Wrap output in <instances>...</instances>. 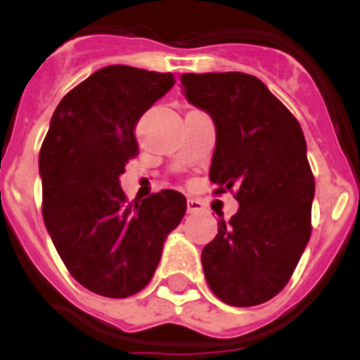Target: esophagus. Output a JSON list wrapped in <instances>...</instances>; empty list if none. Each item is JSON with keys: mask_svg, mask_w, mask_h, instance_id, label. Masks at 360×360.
Masks as SVG:
<instances>
[{"mask_svg": "<svg viewBox=\"0 0 360 360\" xmlns=\"http://www.w3.org/2000/svg\"><path fill=\"white\" fill-rule=\"evenodd\" d=\"M202 209H203L202 202H198V200H188V203H186V211H188L191 214L200 213Z\"/></svg>", "mask_w": 360, "mask_h": 360, "instance_id": "34e87169", "label": "esophagus"}]
</instances>
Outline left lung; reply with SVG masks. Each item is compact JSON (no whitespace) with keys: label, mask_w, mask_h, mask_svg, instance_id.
<instances>
[{"label":"left lung","mask_w":360,"mask_h":360,"mask_svg":"<svg viewBox=\"0 0 360 360\" xmlns=\"http://www.w3.org/2000/svg\"><path fill=\"white\" fill-rule=\"evenodd\" d=\"M188 103L217 129L209 179L236 191L237 213L202 250L207 284L231 307H256L282 291L312 226L316 185L299 121L256 76L183 75Z\"/></svg>","instance_id":"left-lung-1"}]
</instances>
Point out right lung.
<instances>
[{
	"label": "right lung",
	"instance_id": "right-lung-1",
	"mask_svg": "<svg viewBox=\"0 0 360 360\" xmlns=\"http://www.w3.org/2000/svg\"><path fill=\"white\" fill-rule=\"evenodd\" d=\"M172 72L110 65L63 97L39 153L42 217L69 273L93 293L143 290L186 200L160 191L127 203L120 177L138 153L140 117L174 87Z\"/></svg>",
	"mask_w": 360,
	"mask_h": 360
}]
</instances>
